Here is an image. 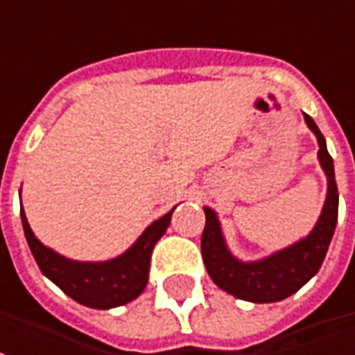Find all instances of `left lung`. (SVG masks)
<instances>
[{"label":"left lung","instance_id":"obj_1","mask_svg":"<svg viewBox=\"0 0 355 355\" xmlns=\"http://www.w3.org/2000/svg\"><path fill=\"white\" fill-rule=\"evenodd\" d=\"M304 117L307 127L317 137V156L329 182L321 216L307 238L300 239L294 245L280 249L261 261L243 263L230 253L216 212L205 207L207 222L201 238L202 261L212 282L239 300L253 304H272L295 294L319 272L331 245L338 220V187L334 180V164L317 123L307 114H304Z\"/></svg>","mask_w":355,"mask_h":355}]
</instances>
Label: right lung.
I'll return each instance as SVG.
<instances>
[{
	"mask_svg": "<svg viewBox=\"0 0 355 355\" xmlns=\"http://www.w3.org/2000/svg\"><path fill=\"white\" fill-rule=\"evenodd\" d=\"M173 209L162 218L154 220L125 253L102 263H83L61 257L34 236L23 207L21 220L28 248L46 278H50L77 304L92 309H112L129 304L143 294L148 282L153 249L170 226Z\"/></svg>",
	"mask_w": 355,
	"mask_h": 355,
	"instance_id": "right-lung-1",
	"label": "right lung"
}]
</instances>
